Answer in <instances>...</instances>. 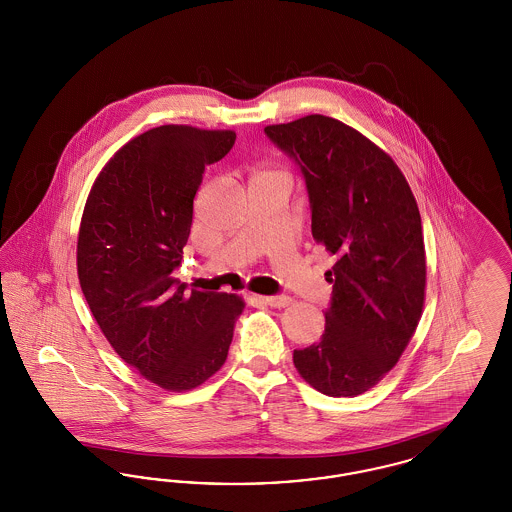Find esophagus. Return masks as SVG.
<instances>
[{
  "label": "esophagus",
  "mask_w": 512,
  "mask_h": 512,
  "mask_svg": "<svg viewBox=\"0 0 512 512\" xmlns=\"http://www.w3.org/2000/svg\"><path fill=\"white\" fill-rule=\"evenodd\" d=\"M261 299L274 309H282V307H288L292 303V299L286 297V295H268V297H261Z\"/></svg>",
  "instance_id": "obj_1"
}]
</instances>
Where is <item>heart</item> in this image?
Instances as JSON below:
<instances>
[{
  "instance_id": "b5f03b06",
  "label": "heart",
  "mask_w": 512,
  "mask_h": 512,
  "mask_svg": "<svg viewBox=\"0 0 512 512\" xmlns=\"http://www.w3.org/2000/svg\"><path fill=\"white\" fill-rule=\"evenodd\" d=\"M263 172H268V171H259V172H257V174H263Z\"/></svg>"
}]
</instances>
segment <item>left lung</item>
Instances as JSON below:
<instances>
[{"mask_svg": "<svg viewBox=\"0 0 512 512\" xmlns=\"http://www.w3.org/2000/svg\"><path fill=\"white\" fill-rule=\"evenodd\" d=\"M268 138L303 172L311 230L336 257L322 340L293 351L301 378L330 397L374 388L403 355L424 307L418 205L390 155L324 115L270 124Z\"/></svg>", "mask_w": 512, "mask_h": 512, "instance_id": "1", "label": "left lung"}]
</instances>
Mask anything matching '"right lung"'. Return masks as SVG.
I'll list each match as a JSON object with an SVG mask.
<instances>
[{
    "instance_id": "1",
    "label": "right lung",
    "mask_w": 512,
    "mask_h": 512,
    "mask_svg": "<svg viewBox=\"0 0 512 512\" xmlns=\"http://www.w3.org/2000/svg\"><path fill=\"white\" fill-rule=\"evenodd\" d=\"M234 142L232 130L151 128L109 159L84 205L76 244L82 293L122 361L163 390H194L211 378L244 311L234 293H186L172 276L205 167Z\"/></svg>"
}]
</instances>
